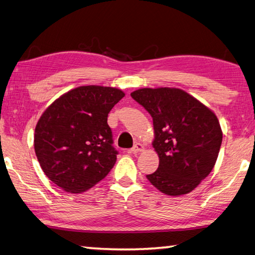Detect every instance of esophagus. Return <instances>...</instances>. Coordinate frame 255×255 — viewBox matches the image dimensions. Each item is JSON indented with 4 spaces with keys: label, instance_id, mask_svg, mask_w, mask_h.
Segmentation results:
<instances>
[{
    "label": "esophagus",
    "instance_id": "34e87169",
    "mask_svg": "<svg viewBox=\"0 0 255 255\" xmlns=\"http://www.w3.org/2000/svg\"><path fill=\"white\" fill-rule=\"evenodd\" d=\"M144 150V145L140 144V143H136L133 145V147L130 149V153H138V152H143Z\"/></svg>",
    "mask_w": 255,
    "mask_h": 255
}]
</instances>
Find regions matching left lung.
<instances>
[{"label": "left lung", "instance_id": "8db88e82", "mask_svg": "<svg viewBox=\"0 0 255 255\" xmlns=\"http://www.w3.org/2000/svg\"><path fill=\"white\" fill-rule=\"evenodd\" d=\"M153 118L157 170L146 178L169 196L191 192L214 169L223 132L216 115L196 98L174 88L130 93Z\"/></svg>", "mask_w": 255, "mask_h": 255}]
</instances>
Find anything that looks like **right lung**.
I'll return each mask as SVG.
<instances>
[{
	"mask_svg": "<svg viewBox=\"0 0 255 255\" xmlns=\"http://www.w3.org/2000/svg\"><path fill=\"white\" fill-rule=\"evenodd\" d=\"M125 97L122 90L85 85L63 94L47 108L34 129V152L44 173L71 193L105 179L115 149L108 114Z\"/></svg>",
	"mask_w": 255,
	"mask_h": 255,
	"instance_id": "right-lung-1",
	"label": "right lung"
}]
</instances>
